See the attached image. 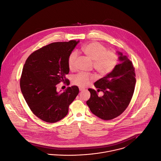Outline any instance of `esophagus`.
<instances>
[{
	"label": "esophagus",
	"instance_id": "1",
	"mask_svg": "<svg viewBox=\"0 0 161 161\" xmlns=\"http://www.w3.org/2000/svg\"><path fill=\"white\" fill-rule=\"evenodd\" d=\"M84 88H82V87H79V91H84Z\"/></svg>",
	"mask_w": 161,
	"mask_h": 161
}]
</instances>
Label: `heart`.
<instances>
[{
    "label": "heart",
    "mask_w": 161,
    "mask_h": 161,
    "mask_svg": "<svg viewBox=\"0 0 161 161\" xmlns=\"http://www.w3.org/2000/svg\"><path fill=\"white\" fill-rule=\"evenodd\" d=\"M82 51L86 57L93 62V67L101 75L111 73L116 67L118 60L117 55L98 42L90 43L82 48ZM78 55L76 52H72L68 58V65L70 69L75 68ZM94 80V77L86 74L80 73L73 79V84L80 87H86Z\"/></svg>",
    "instance_id": "b5f03b06"
}]
</instances>
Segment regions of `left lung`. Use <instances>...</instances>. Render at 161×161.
Returning a JSON list of instances; mask_svg holds the SVG:
<instances>
[{
    "mask_svg": "<svg viewBox=\"0 0 161 161\" xmlns=\"http://www.w3.org/2000/svg\"><path fill=\"white\" fill-rule=\"evenodd\" d=\"M120 62L115 69L94 83L97 92L103 91L99 97L96 91L88 90L91 97L86 102L91 111L104 120H110L120 115L128 107L135 89V73L131 62L126 55L117 52Z\"/></svg>",
    "mask_w": 161,
    "mask_h": 161,
    "instance_id": "8db88e82",
    "label": "left lung"
}]
</instances>
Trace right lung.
Listing matches in <instances>:
<instances>
[{"instance_id": "obj_1", "label": "right lung", "mask_w": 161, "mask_h": 161, "mask_svg": "<svg viewBox=\"0 0 161 161\" xmlns=\"http://www.w3.org/2000/svg\"><path fill=\"white\" fill-rule=\"evenodd\" d=\"M79 40L50 43L34 52L27 58L22 72L20 87L32 112L40 119L55 123L68 113L69 106L78 95L77 86L68 87L63 92L57 85L67 81L68 58Z\"/></svg>"}]
</instances>
